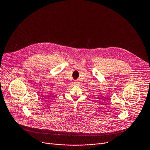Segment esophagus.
I'll use <instances>...</instances> for the list:
<instances>
[{"mask_svg":"<svg viewBox=\"0 0 150 150\" xmlns=\"http://www.w3.org/2000/svg\"><path fill=\"white\" fill-rule=\"evenodd\" d=\"M74 84L75 85H78V84H79V82H78V81H74Z\"/></svg>","mask_w":150,"mask_h":150,"instance_id":"obj_1","label":"esophagus"}]
</instances>
